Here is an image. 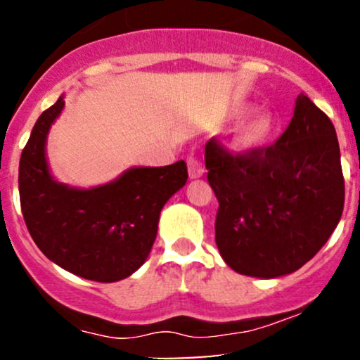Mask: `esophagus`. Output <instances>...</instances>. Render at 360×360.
<instances>
[{
  "mask_svg": "<svg viewBox=\"0 0 360 360\" xmlns=\"http://www.w3.org/2000/svg\"><path fill=\"white\" fill-rule=\"evenodd\" d=\"M188 167H189V177H191V179H198V177L205 174L203 166H201L200 160L194 159V157H189L188 159Z\"/></svg>",
  "mask_w": 360,
  "mask_h": 360,
  "instance_id": "34e87169",
  "label": "esophagus"
}]
</instances>
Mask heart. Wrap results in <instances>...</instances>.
Returning a JSON list of instances; mask_svg holds the SVG:
<instances>
[{"label":"heart","mask_w":360,"mask_h":360,"mask_svg":"<svg viewBox=\"0 0 360 360\" xmlns=\"http://www.w3.org/2000/svg\"><path fill=\"white\" fill-rule=\"evenodd\" d=\"M272 130H274V122H272L271 115L266 111H259L242 125L238 143L245 148L260 146L271 137Z\"/></svg>","instance_id":"b5f03b06"}]
</instances>
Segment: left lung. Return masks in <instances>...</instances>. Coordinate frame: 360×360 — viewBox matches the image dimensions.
I'll use <instances>...</instances> for the list:
<instances>
[{
  "label": "left lung",
  "instance_id": "left-lung-1",
  "mask_svg": "<svg viewBox=\"0 0 360 360\" xmlns=\"http://www.w3.org/2000/svg\"><path fill=\"white\" fill-rule=\"evenodd\" d=\"M205 164L220 203L214 240L238 274L274 279L298 271L340 221L345 186L335 127L304 94L271 147L232 155L210 140Z\"/></svg>",
  "mask_w": 360,
  "mask_h": 360
}]
</instances>
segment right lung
<instances>
[{"mask_svg":"<svg viewBox=\"0 0 360 360\" xmlns=\"http://www.w3.org/2000/svg\"><path fill=\"white\" fill-rule=\"evenodd\" d=\"M64 94L37 120L22 152L18 189L32 238L47 259L98 283H117L143 266L169 198L188 181L184 160L164 167L134 166L105 184L59 183L47 160L49 131Z\"/></svg>","mask_w":360,"mask_h":360,"instance_id":"obj_1","label":"right lung"}]
</instances>
